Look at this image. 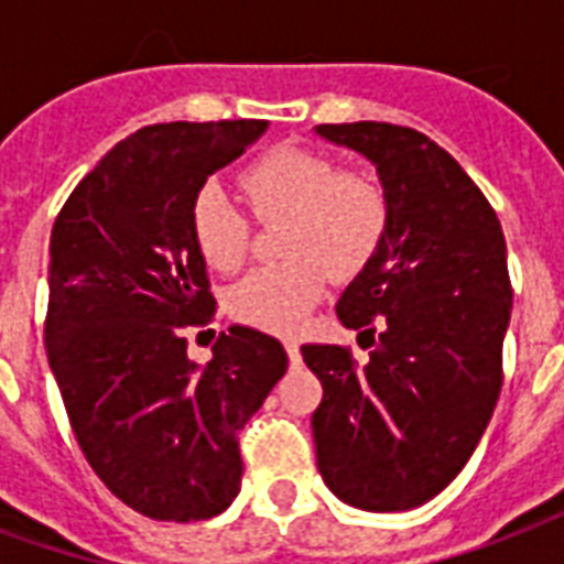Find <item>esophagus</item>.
I'll return each mask as SVG.
<instances>
[{
	"label": "esophagus",
	"mask_w": 564,
	"mask_h": 564,
	"mask_svg": "<svg viewBox=\"0 0 564 564\" xmlns=\"http://www.w3.org/2000/svg\"><path fill=\"white\" fill-rule=\"evenodd\" d=\"M285 352L291 361H300V344L294 338H285Z\"/></svg>",
	"instance_id": "1"
}]
</instances>
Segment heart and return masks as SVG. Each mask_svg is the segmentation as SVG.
Returning <instances> with one entry per match:
<instances>
[{"instance_id":"obj_1","label":"heart","mask_w":564,"mask_h":564,"mask_svg":"<svg viewBox=\"0 0 564 564\" xmlns=\"http://www.w3.org/2000/svg\"><path fill=\"white\" fill-rule=\"evenodd\" d=\"M241 187L261 220H279L282 264L247 273L229 294L238 321L294 332L321 303L329 273L359 276L388 229L382 187L359 173H338L317 152L279 147L243 170ZM191 232L212 268L238 270L250 252V217L220 182H205L191 203Z\"/></svg>"}]
</instances>
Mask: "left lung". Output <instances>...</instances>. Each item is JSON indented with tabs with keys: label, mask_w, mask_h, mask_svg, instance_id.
Instances as JSON below:
<instances>
[{
	"label": "left lung",
	"mask_w": 564,
	"mask_h": 564,
	"mask_svg": "<svg viewBox=\"0 0 564 564\" xmlns=\"http://www.w3.org/2000/svg\"><path fill=\"white\" fill-rule=\"evenodd\" d=\"M377 167L388 229L335 305L370 359L305 344L321 379L312 414L317 470L365 512H409L444 491L477 449L503 386L512 314L506 241L459 161L391 123L314 126ZM380 332L377 333L376 329Z\"/></svg>",
	"instance_id": "8db88e82"
}]
</instances>
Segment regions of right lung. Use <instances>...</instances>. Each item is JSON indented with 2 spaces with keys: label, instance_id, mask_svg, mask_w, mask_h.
Returning <instances> with one entry per match:
<instances>
[{
  "label": "right lung",
  "instance_id": "right-lung-1",
  "mask_svg": "<svg viewBox=\"0 0 564 564\" xmlns=\"http://www.w3.org/2000/svg\"><path fill=\"white\" fill-rule=\"evenodd\" d=\"M264 132L268 120L138 129L52 226V377L96 477L155 521H205L232 506L238 432L288 370L285 347L250 326L220 332L205 365L182 335L214 314L191 203Z\"/></svg>",
  "mask_w": 564,
  "mask_h": 564
}]
</instances>
